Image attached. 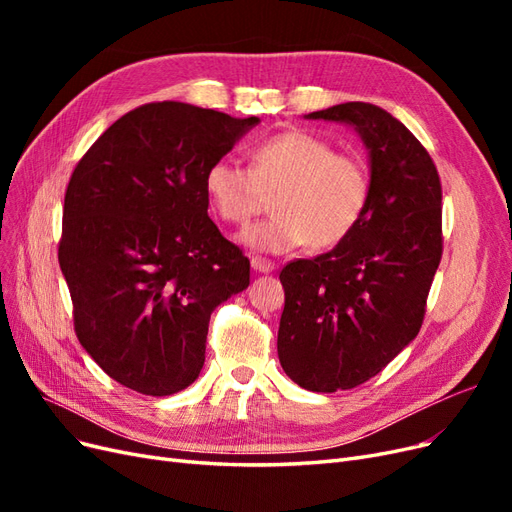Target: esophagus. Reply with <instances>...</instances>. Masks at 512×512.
<instances>
[{"mask_svg": "<svg viewBox=\"0 0 512 512\" xmlns=\"http://www.w3.org/2000/svg\"><path fill=\"white\" fill-rule=\"evenodd\" d=\"M250 265H252V269L256 273H271V271H275V262L262 258V256H252L250 258Z\"/></svg>", "mask_w": 512, "mask_h": 512, "instance_id": "obj_1", "label": "esophagus"}]
</instances>
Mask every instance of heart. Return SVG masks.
Instances as JSON below:
<instances>
[{
    "mask_svg": "<svg viewBox=\"0 0 512 512\" xmlns=\"http://www.w3.org/2000/svg\"><path fill=\"white\" fill-rule=\"evenodd\" d=\"M250 160V168L228 158L211 162L205 192L213 211L237 226L250 222L265 194H273L271 218L239 237L252 250L284 254L305 243L327 250L361 222L369 173L356 156L309 132L286 130L260 141Z\"/></svg>",
    "mask_w": 512,
    "mask_h": 512,
    "instance_id": "b5f03b06",
    "label": "heart"
}]
</instances>
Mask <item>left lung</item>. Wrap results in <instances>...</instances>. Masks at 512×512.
Listing matches in <instances>:
<instances>
[{
  "label": "left lung",
  "instance_id": "obj_1",
  "mask_svg": "<svg viewBox=\"0 0 512 512\" xmlns=\"http://www.w3.org/2000/svg\"><path fill=\"white\" fill-rule=\"evenodd\" d=\"M348 123L369 151L361 222L331 252L288 262L277 356L314 393L354 389L418 335L442 258V185L416 136L384 108L346 102L305 115Z\"/></svg>",
  "mask_w": 512,
  "mask_h": 512
}]
</instances>
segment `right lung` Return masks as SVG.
Instances as JSON below:
<instances>
[{
    "mask_svg": "<svg viewBox=\"0 0 512 512\" xmlns=\"http://www.w3.org/2000/svg\"><path fill=\"white\" fill-rule=\"evenodd\" d=\"M258 121L143 104L74 168L59 239L74 331L136 393L188 389L205 365L211 312L250 286V260L207 215L205 173Z\"/></svg>",
    "mask_w": 512,
    "mask_h": 512,
    "instance_id": "add662e5",
    "label": "right lung"
}]
</instances>
